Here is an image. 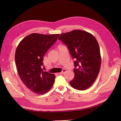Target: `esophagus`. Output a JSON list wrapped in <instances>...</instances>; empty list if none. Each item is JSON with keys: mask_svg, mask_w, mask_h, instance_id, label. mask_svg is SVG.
<instances>
[{"mask_svg": "<svg viewBox=\"0 0 121 121\" xmlns=\"http://www.w3.org/2000/svg\"><path fill=\"white\" fill-rule=\"evenodd\" d=\"M66 72V70H65V69H64V70H62V71L61 72H60V73H59V74H63L64 73H65V72Z\"/></svg>", "mask_w": 121, "mask_h": 121, "instance_id": "esophagus-1", "label": "esophagus"}]
</instances>
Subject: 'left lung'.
I'll use <instances>...</instances> for the list:
<instances>
[{
  "label": "left lung",
  "instance_id": "8db88e82",
  "mask_svg": "<svg viewBox=\"0 0 121 121\" xmlns=\"http://www.w3.org/2000/svg\"><path fill=\"white\" fill-rule=\"evenodd\" d=\"M58 39L68 46L74 61V78L70 84L74 88L84 91L89 88L98 75L101 57L99 46L93 35L74 30L62 33Z\"/></svg>",
  "mask_w": 121,
  "mask_h": 121
}]
</instances>
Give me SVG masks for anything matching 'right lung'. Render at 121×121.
<instances>
[{"mask_svg":"<svg viewBox=\"0 0 121 121\" xmlns=\"http://www.w3.org/2000/svg\"><path fill=\"white\" fill-rule=\"evenodd\" d=\"M59 34L32 33L18 45L15 53L17 73L25 86L33 92L43 95L52 87L56 76L43 71V56L55 43Z\"/></svg>","mask_w":121,"mask_h":121,"instance_id":"add662e5","label":"right lung"}]
</instances>
